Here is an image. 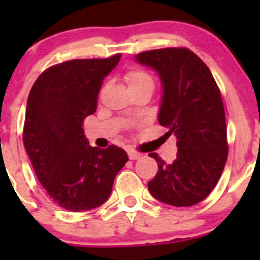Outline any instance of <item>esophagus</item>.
Returning <instances> with one entry per match:
<instances>
[{"mask_svg":"<svg viewBox=\"0 0 260 260\" xmlns=\"http://www.w3.org/2000/svg\"><path fill=\"white\" fill-rule=\"evenodd\" d=\"M128 157H129V159H138V158H141V154L136 153V152H133V151H129L128 152Z\"/></svg>","mask_w":260,"mask_h":260,"instance_id":"1","label":"esophagus"}]
</instances>
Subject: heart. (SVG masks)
Segmentation results:
<instances>
[{"label": "heart", "instance_id": "b5f03b06", "mask_svg": "<svg viewBox=\"0 0 260 260\" xmlns=\"http://www.w3.org/2000/svg\"><path fill=\"white\" fill-rule=\"evenodd\" d=\"M125 80H127L129 88L132 86H138V85H145V84H148V85H153V80L152 78L147 74L146 72L140 69H133L131 72L127 73L125 75Z\"/></svg>", "mask_w": 260, "mask_h": 260}]
</instances>
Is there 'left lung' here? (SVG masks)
I'll return each instance as SVG.
<instances>
[{
  "label": "left lung",
  "mask_w": 260,
  "mask_h": 260,
  "mask_svg": "<svg viewBox=\"0 0 260 260\" xmlns=\"http://www.w3.org/2000/svg\"><path fill=\"white\" fill-rule=\"evenodd\" d=\"M152 68L162 85L158 122L177 137L171 165L149 153L158 171L148 182L154 199L172 206H192L208 198L228 158L226 123L221 94L205 62L191 50L166 48L135 56Z\"/></svg>",
  "instance_id": "1"
}]
</instances>
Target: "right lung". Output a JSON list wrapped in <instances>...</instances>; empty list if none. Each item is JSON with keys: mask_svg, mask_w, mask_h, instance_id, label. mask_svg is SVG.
I'll list each match as a JSON object with an SVG mask.
<instances>
[{"mask_svg": "<svg viewBox=\"0 0 260 260\" xmlns=\"http://www.w3.org/2000/svg\"><path fill=\"white\" fill-rule=\"evenodd\" d=\"M122 55L78 59L54 65L31 88L26 104L23 145L50 198L70 211H86L107 201L128 156L124 149L91 147L83 122L96 111L104 78Z\"/></svg>", "mask_w": 260, "mask_h": 260, "instance_id": "obj_1", "label": "right lung"}]
</instances>
